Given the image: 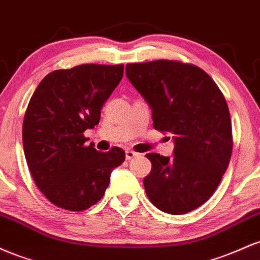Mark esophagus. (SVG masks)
Returning a JSON list of instances; mask_svg holds the SVG:
<instances>
[{"mask_svg": "<svg viewBox=\"0 0 260 260\" xmlns=\"http://www.w3.org/2000/svg\"><path fill=\"white\" fill-rule=\"evenodd\" d=\"M138 154H139V153L134 152V151H131V150H126V151H125V157H126V159L134 158V157H136V156H138Z\"/></svg>", "mask_w": 260, "mask_h": 260, "instance_id": "1", "label": "esophagus"}]
</instances>
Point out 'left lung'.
<instances>
[{
	"label": "left lung",
	"mask_w": 260,
	"mask_h": 260,
	"mask_svg": "<svg viewBox=\"0 0 260 260\" xmlns=\"http://www.w3.org/2000/svg\"><path fill=\"white\" fill-rule=\"evenodd\" d=\"M127 80L152 112L153 127L171 133L173 157L147 153L146 194L161 211L182 215L210 199L229 167L232 127L216 83L200 67L172 60L127 63Z\"/></svg>",
	"instance_id": "1"
}]
</instances>
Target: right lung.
<instances>
[{"label":"right lung","mask_w":260,"mask_h":260,"mask_svg":"<svg viewBox=\"0 0 260 260\" xmlns=\"http://www.w3.org/2000/svg\"><path fill=\"white\" fill-rule=\"evenodd\" d=\"M124 65L84 63L44 77L23 120V147L39 190L54 205L82 211L102 199L113 169L125 152H99L84 145L83 133L101 119V109L121 81Z\"/></svg>","instance_id":"1"}]
</instances>
